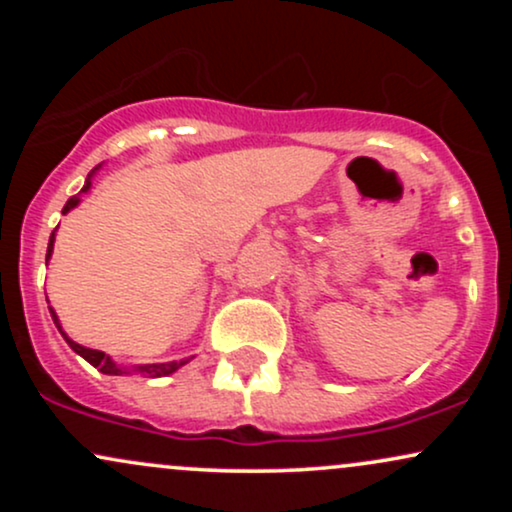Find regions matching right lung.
I'll use <instances>...</instances> for the list:
<instances>
[{"label": "right lung", "mask_w": 512, "mask_h": 512, "mask_svg": "<svg viewBox=\"0 0 512 512\" xmlns=\"http://www.w3.org/2000/svg\"><path fill=\"white\" fill-rule=\"evenodd\" d=\"M101 168V166H96L91 170V173H88V178H86V185L81 187V192H88L91 190V178L93 175H96V170ZM79 192V195H81ZM79 195H74V197H69L67 199V204H64V209H62V214H67V211H72L76 204L81 202L79 199ZM52 245H55V231H52V236H50V243H48V260L52 257ZM50 315H52V320H55V325H57V330L62 332V327H60V320H57V313L55 310L50 308ZM62 337L67 339V344L72 346V349L76 351V354H79L81 358H86L88 363H91L93 368H98L101 370V373H105V375H122V373H129V368H120L117 366V363L113 361V358H110L108 354H103V351H96V349H86V346H81V344H76V342H72V339L67 337V334L62 332ZM190 361V358H185V361H170V363H146V366H134L132 370L134 373H142V375H149V378H163V375H170V373H175V370H178L180 366H185V363Z\"/></svg>", "instance_id": "obj_1"}]
</instances>
